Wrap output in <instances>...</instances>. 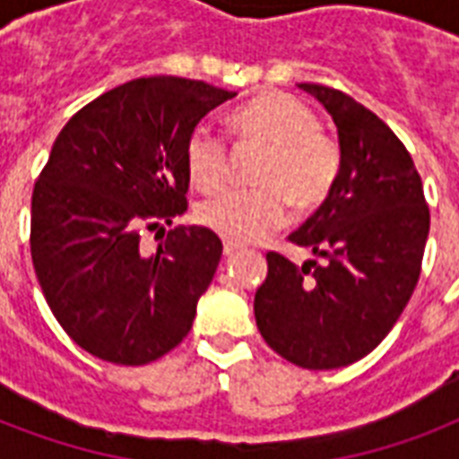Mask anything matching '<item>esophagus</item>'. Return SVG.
I'll return each instance as SVG.
<instances>
[{
	"mask_svg": "<svg viewBox=\"0 0 459 459\" xmlns=\"http://www.w3.org/2000/svg\"><path fill=\"white\" fill-rule=\"evenodd\" d=\"M238 250H240V245L230 243V240H226V243H223V255H226V257H233Z\"/></svg>",
	"mask_w": 459,
	"mask_h": 459,
	"instance_id": "obj_1",
	"label": "esophagus"
}]
</instances>
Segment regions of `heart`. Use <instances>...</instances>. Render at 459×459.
<instances>
[{
  "label": "heart",
  "instance_id": "heart-1",
  "mask_svg": "<svg viewBox=\"0 0 459 459\" xmlns=\"http://www.w3.org/2000/svg\"><path fill=\"white\" fill-rule=\"evenodd\" d=\"M238 138L266 147L255 173L257 187H230L202 202L197 221L230 243H257L283 229L293 202L319 207L341 173V147L319 131V118L286 92H266L233 114ZM186 173L202 193L223 186L229 140L214 126L197 124L186 140Z\"/></svg>",
  "mask_w": 459,
  "mask_h": 459
}]
</instances>
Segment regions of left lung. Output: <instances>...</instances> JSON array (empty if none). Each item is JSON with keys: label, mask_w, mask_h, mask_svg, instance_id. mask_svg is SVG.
Here are the masks:
<instances>
[{"label": "left lung", "mask_w": 459, "mask_h": 459, "mask_svg": "<svg viewBox=\"0 0 459 459\" xmlns=\"http://www.w3.org/2000/svg\"><path fill=\"white\" fill-rule=\"evenodd\" d=\"M333 117L341 173L288 240L324 259L269 252L255 319L269 348L302 369L362 359L395 326L420 281L429 204L412 157L381 118L341 90L300 82Z\"/></svg>", "instance_id": "obj_1"}]
</instances>
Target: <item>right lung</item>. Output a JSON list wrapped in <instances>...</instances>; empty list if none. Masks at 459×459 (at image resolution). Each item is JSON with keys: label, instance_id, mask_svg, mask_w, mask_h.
<instances>
[{"label": "right lung", "instance_id": "right-lung-1", "mask_svg": "<svg viewBox=\"0 0 459 459\" xmlns=\"http://www.w3.org/2000/svg\"><path fill=\"white\" fill-rule=\"evenodd\" d=\"M236 92L152 75L104 92L54 140L32 187L30 257L61 328L104 362L138 367L193 328L223 245L178 226L187 209L186 140ZM165 236L154 253L142 233Z\"/></svg>", "mask_w": 459, "mask_h": 459}]
</instances>
